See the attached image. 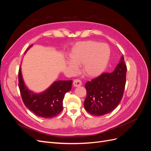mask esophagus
Here are the masks:
<instances>
[{"mask_svg": "<svg viewBox=\"0 0 151 151\" xmlns=\"http://www.w3.org/2000/svg\"><path fill=\"white\" fill-rule=\"evenodd\" d=\"M73 84H74V87H79L82 85V83L79 79H75L73 81Z\"/></svg>", "mask_w": 151, "mask_h": 151, "instance_id": "1", "label": "esophagus"}]
</instances>
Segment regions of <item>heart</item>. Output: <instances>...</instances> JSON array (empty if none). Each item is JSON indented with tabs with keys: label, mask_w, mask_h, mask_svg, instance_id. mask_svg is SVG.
Masks as SVG:
<instances>
[{
	"label": "heart",
	"mask_w": 151,
	"mask_h": 151,
	"mask_svg": "<svg viewBox=\"0 0 151 151\" xmlns=\"http://www.w3.org/2000/svg\"><path fill=\"white\" fill-rule=\"evenodd\" d=\"M110 48L107 44L94 41L77 43L70 53L71 60L67 62L72 69L82 65V72L86 76H98L105 70L110 58Z\"/></svg>",
	"instance_id": "b5f03b06"
}]
</instances>
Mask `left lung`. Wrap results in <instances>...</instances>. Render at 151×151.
I'll use <instances>...</instances> for the list:
<instances>
[{
	"label": "left lung",
	"mask_w": 151,
	"mask_h": 151,
	"mask_svg": "<svg viewBox=\"0 0 151 151\" xmlns=\"http://www.w3.org/2000/svg\"><path fill=\"white\" fill-rule=\"evenodd\" d=\"M127 66L122 56L115 70L103 73L85 84L87 96L84 103L86 110L94 116L111 112L119 104L126 84Z\"/></svg>",
	"instance_id": "8db88e82"
}]
</instances>
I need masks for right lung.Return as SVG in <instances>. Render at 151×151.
Segmentation results:
<instances>
[{
  "instance_id": "obj_1",
  "label": "right lung",
  "mask_w": 151,
  "mask_h": 151,
  "mask_svg": "<svg viewBox=\"0 0 151 151\" xmlns=\"http://www.w3.org/2000/svg\"><path fill=\"white\" fill-rule=\"evenodd\" d=\"M33 46L27 49L25 53ZM19 88L25 106L39 117L51 118L58 115L63 109V99L66 93L71 90L72 81H57L45 91L35 93L28 89L22 79L21 68L18 74Z\"/></svg>"
}]
</instances>
